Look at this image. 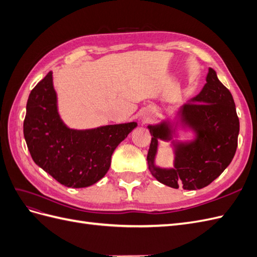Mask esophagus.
Here are the masks:
<instances>
[{
    "instance_id": "obj_1",
    "label": "esophagus",
    "mask_w": 257,
    "mask_h": 257,
    "mask_svg": "<svg viewBox=\"0 0 257 257\" xmlns=\"http://www.w3.org/2000/svg\"><path fill=\"white\" fill-rule=\"evenodd\" d=\"M143 119H144L145 121H149V119H150V118H149V116H147V115H144V118H143Z\"/></svg>"
}]
</instances>
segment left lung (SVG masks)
Here are the masks:
<instances>
[{"mask_svg": "<svg viewBox=\"0 0 257 257\" xmlns=\"http://www.w3.org/2000/svg\"><path fill=\"white\" fill-rule=\"evenodd\" d=\"M206 81L199 94L180 107L177 122L166 120L148 126L152 136L148 166L158 181L170 188L178 189L179 184L190 191L205 188L224 172L236 153L239 119L234 98L211 67ZM179 122L196 137L188 142L173 141L174 168H159L155 165L158 139L171 140Z\"/></svg>", "mask_w": 257, "mask_h": 257, "instance_id": "left-lung-1", "label": "left lung"}]
</instances>
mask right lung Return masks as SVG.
<instances>
[{
  "label": "right lung",
  "instance_id": "1",
  "mask_svg": "<svg viewBox=\"0 0 257 257\" xmlns=\"http://www.w3.org/2000/svg\"><path fill=\"white\" fill-rule=\"evenodd\" d=\"M136 122L89 130L69 128L58 111L52 72L31 91L23 122L28 149L37 166L67 188H87L108 172L118 145Z\"/></svg>",
  "mask_w": 257,
  "mask_h": 257
}]
</instances>
